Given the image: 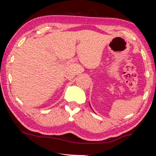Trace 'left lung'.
I'll return each instance as SVG.
<instances>
[{"mask_svg": "<svg viewBox=\"0 0 156 156\" xmlns=\"http://www.w3.org/2000/svg\"><path fill=\"white\" fill-rule=\"evenodd\" d=\"M89 106H90V107H91V105H90V103H89Z\"/></svg>", "mask_w": 156, "mask_h": 156, "instance_id": "left-lung-1", "label": "left lung"}]
</instances>
